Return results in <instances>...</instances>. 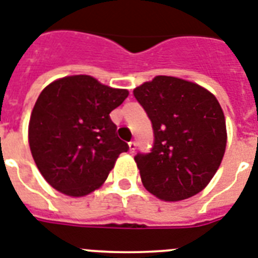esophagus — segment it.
Listing matches in <instances>:
<instances>
[{
	"label": "esophagus",
	"instance_id": "obj_1",
	"mask_svg": "<svg viewBox=\"0 0 258 258\" xmlns=\"http://www.w3.org/2000/svg\"><path fill=\"white\" fill-rule=\"evenodd\" d=\"M128 148H130V152L134 153L136 149V143L135 142H130L128 143Z\"/></svg>",
	"mask_w": 258,
	"mask_h": 258
}]
</instances>
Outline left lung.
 <instances>
[{"label":"left lung","instance_id":"1","mask_svg":"<svg viewBox=\"0 0 258 258\" xmlns=\"http://www.w3.org/2000/svg\"><path fill=\"white\" fill-rule=\"evenodd\" d=\"M152 122L151 153L136 155L142 182L165 202L202 191L215 176L226 152L222 106L203 86L172 76H156L134 89Z\"/></svg>","mask_w":258,"mask_h":258}]
</instances>
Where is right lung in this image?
Segmentation results:
<instances>
[{
    "label": "right lung",
    "instance_id": "obj_1",
    "mask_svg": "<svg viewBox=\"0 0 258 258\" xmlns=\"http://www.w3.org/2000/svg\"><path fill=\"white\" fill-rule=\"evenodd\" d=\"M128 90L88 75L52 81L39 94L29 123V144L39 172L68 197L99 189L127 143L118 139L110 112Z\"/></svg>",
    "mask_w": 258,
    "mask_h": 258
}]
</instances>
